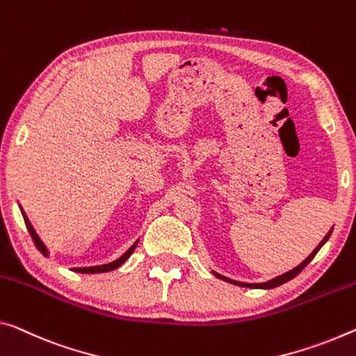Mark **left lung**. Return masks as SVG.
Here are the masks:
<instances>
[{
  "label": "left lung",
  "instance_id": "obj_1",
  "mask_svg": "<svg viewBox=\"0 0 356 356\" xmlns=\"http://www.w3.org/2000/svg\"><path fill=\"white\" fill-rule=\"evenodd\" d=\"M331 232H332V229L330 232H327L326 235H325V238L321 240V242L318 243V247H316L314 251H312V253L307 256V258H305L302 262H300L299 266H296L294 267V269H291L289 272H286V273H282V275H278V277H275V278H272V280H269V282H264V283H245V282H237V280H232V278H229V277H224V275H221V273H218V272H215L213 270V273H215V275L218 277V278H221V280H224V282H229V283H232V285H237V286H243V288H259V289H270V288H277V286H280V285H283V283H286V282H289L291 280V278H294L298 275L299 272H302V269L305 266L309 264V262L315 258V254L318 253L320 251V248L323 247V245L327 242V238H330V235H331Z\"/></svg>",
  "mask_w": 356,
  "mask_h": 356
}]
</instances>
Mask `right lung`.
<instances>
[{"instance_id": "1", "label": "right lung", "mask_w": 356, "mask_h": 356, "mask_svg": "<svg viewBox=\"0 0 356 356\" xmlns=\"http://www.w3.org/2000/svg\"><path fill=\"white\" fill-rule=\"evenodd\" d=\"M20 211H22V215H24V220H25V224H26V229H29V232H30V235H31L33 242H35V245H36V248L40 250L41 253L44 254V256H49L47 247H46L44 243H42V240L40 238V235L36 234L35 229H33L31 222H30V220H29V216L25 215V211L22 210V207H20ZM136 245H138V240H136V242L132 245V247H130L127 251H125V253H124L122 256H119V258H118L116 261L108 262V264H102V266H90V267H73V269H71V270L79 272V273H102V272L114 270V269H118V267H121V266L124 264V262L130 258V254H132L134 251H135Z\"/></svg>"}]
</instances>
